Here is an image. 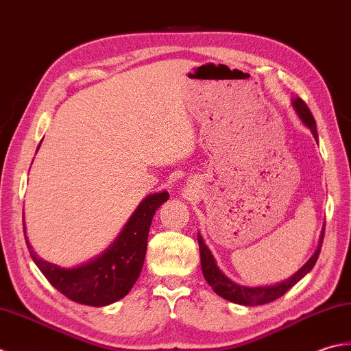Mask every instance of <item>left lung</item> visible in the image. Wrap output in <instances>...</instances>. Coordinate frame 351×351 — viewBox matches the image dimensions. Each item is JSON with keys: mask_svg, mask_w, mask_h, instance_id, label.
<instances>
[{"mask_svg": "<svg viewBox=\"0 0 351 351\" xmlns=\"http://www.w3.org/2000/svg\"><path fill=\"white\" fill-rule=\"evenodd\" d=\"M292 106H294L295 112L298 113V117L303 121L304 125L309 127V130L312 132L313 138L318 141L317 123L312 117L309 107H307V104L303 101L302 98L292 99ZM197 238H198V245H199V257H202L203 276L206 278V282L212 286V289L215 291L219 297H223L232 303L244 304V306H257V304H265L269 302H274V300L286 294V291H289L292 286L302 280V278L307 273H309V271L313 268V265L317 263V259L319 256L321 245H323V239H324V230L321 232V239H319V245L317 248V252L313 253L311 259L307 261L294 276H291L289 278H286V280H283L280 283H276L271 286H256V288L241 286L238 283L232 282L230 278H227L217 267L215 259H213L210 250L207 248V245L204 244V241L202 236H199V233Z\"/></svg>", "mask_w": 351, "mask_h": 351, "instance_id": "8db88e82", "label": "left lung"}]
</instances>
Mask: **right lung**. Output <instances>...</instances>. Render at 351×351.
<instances>
[{"instance_id":"add662e5","label":"right lung","mask_w":351,"mask_h":351,"mask_svg":"<svg viewBox=\"0 0 351 351\" xmlns=\"http://www.w3.org/2000/svg\"><path fill=\"white\" fill-rule=\"evenodd\" d=\"M168 198L167 191L148 195L134 210L117 241L103 254L75 268H60L40 259L25 236L27 248L48 282L69 300L95 307L112 304L125 297L138 280L147 253L149 226L156 210Z\"/></svg>"}]
</instances>
